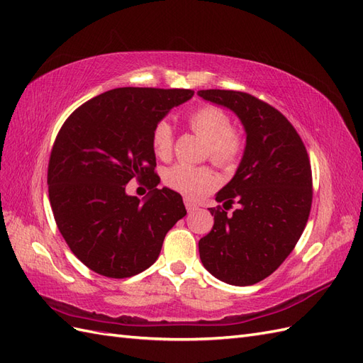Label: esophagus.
Masks as SVG:
<instances>
[{"instance_id":"obj_1","label":"esophagus","mask_w":363,"mask_h":363,"mask_svg":"<svg viewBox=\"0 0 363 363\" xmlns=\"http://www.w3.org/2000/svg\"><path fill=\"white\" fill-rule=\"evenodd\" d=\"M185 208H187L189 213H194L196 210H199V207L196 206V203H193V202L189 201V199H185Z\"/></svg>"}]
</instances>
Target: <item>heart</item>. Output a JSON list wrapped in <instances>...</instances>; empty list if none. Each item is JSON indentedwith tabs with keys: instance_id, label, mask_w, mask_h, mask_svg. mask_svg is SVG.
Listing matches in <instances>:
<instances>
[{
	"instance_id": "obj_1",
	"label": "heart",
	"mask_w": 363,
	"mask_h": 363,
	"mask_svg": "<svg viewBox=\"0 0 363 363\" xmlns=\"http://www.w3.org/2000/svg\"><path fill=\"white\" fill-rule=\"evenodd\" d=\"M187 123L194 133L206 139V155L211 162L231 169L244 153V136L231 127V118L216 106H201L187 115ZM173 128L167 121H160L152 132L153 152L161 160L173 152ZM164 184L189 199H199L216 185L215 174L206 165L174 164L164 172Z\"/></svg>"
}]
</instances>
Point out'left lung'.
<instances>
[{
  "label": "left lung",
  "instance_id": "8db88e82",
  "mask_svg": "<svg viewBox=\"0 0 363 363\" xmlns=\"http://www.w3.org/2000/svg\"><path fill=\"white\" fill-rule=\"evenodd\" d=\"M198 95L233 110L247 133L238 172L210 208L215 224L199 240L203 267L219 281L247 286L264 281L293 252L310 216L311 165L299 133L281 111L236 90ZM236 203L233 216L226 210Z\"/></svg>",
  "mask_w": 363,
  "mask_h": 363
}]
</instances>
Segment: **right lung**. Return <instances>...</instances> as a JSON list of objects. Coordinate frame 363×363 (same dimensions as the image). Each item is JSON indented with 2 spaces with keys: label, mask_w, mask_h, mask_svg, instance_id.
<instances>
[{
  "label": "right lung",
  "mask_w": 363,
  "mask_h": 363,
  "mask_svg": "<svg viewBox=\"0 0 363 363\" xmlns=\"http://www.w3.org/2000/svg\"><path fill=\"white\" fill-rule=\"evenodd\" d=\"M193 90L121 87L91 98L66 119L48 170L49 199L60 233L91 272L124 279L147 270L164 238L187 215L179 193L156 189L155 125ZM151 190L141 203L125 185Z\"/></svg>",
  "instance_id": "1"
}]
</instances>
